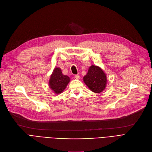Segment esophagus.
Returning a JSON list of instances; mask_svg holds the SVG:
<instances>
[{
	"instance_id": "1",
	"label": "esophagus",
	"mask_w": 152,
	"mask_h": 152,
	"mask_svg": "<svg viewBox=\"0 0 152 152\" xmlns=\"http://www.w3.org/2000/svg\"><path fill=\"white\" fill-rule=\"evenodd\" d=\"M75 77L76 79H80V78H81L80 76H79V75H75Z\"/></svg>"
}]
</instances>
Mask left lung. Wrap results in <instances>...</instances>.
I'll use <instances>...</instances> for the list:
<instances>
[{"instance_id": "1", "label": "left lung", "mask_w": 152, "mask_h": 152, "mask_svg": "<svg viewBox=\"0 0 152 152\" xmlns=\"http://www.w3.org/2000/svg\"><path fill=\"white\" fill-rule=\"evenodd\" d=\"M83 81L91 91L96 94L104 91L107 84V75L100 67L95 65L89 67Z\"/></svg>"}]
</instances>
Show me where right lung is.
<instances>
[{
  "label": "right lung",
  "instance_id": "obj_1",
  "mask_svg": "<svg viewBox=\"0 0 152 152\" xmlns=\"http://www.w3.org/2000/svg\"><path fill=\"white\" fill-rule=\"evenodd\" d=\"M69 81L70 78L67 75H64L60 68L55 67L50 76L49 85L55 94H59L65 89Z\"/></svg>",
  "mask_w": 152,
  "mask_h": 152
}]
</instances>
